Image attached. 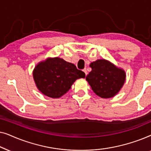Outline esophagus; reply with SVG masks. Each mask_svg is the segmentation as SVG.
Listing matches in <instances>:
<instances>
[{"instance_id":"1","label":"esophagus","mask_w":151,"mask_h":151,"mask_svg":"<svg viewBox=\"0 0 151 151\" xmlns=\"http://www.w3.org/2000/svg\"><path fill=\"white\" fill-rule=\"evenodd\" d=\"M83 71L84 72V73H85V75H86V76L87 75V70H86V68H84V69H83Z\"/></svg>"}]
</instances>
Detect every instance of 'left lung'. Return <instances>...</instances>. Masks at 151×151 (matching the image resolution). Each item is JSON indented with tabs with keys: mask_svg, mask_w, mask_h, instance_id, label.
Returning <instances> with one entry per match:
<instances>
[{
	"mask_svg": "<svg viewBox=\"0 0 151 151\" xmlns=\"http://www.w3.org/2000/svg\"><path fill=\"white\" fill-rule=\"evenodd\" d=\"M91 71L86 80L97 96L110 98L118 93L124 84L126 73L106 60L100 59L90 64Z\"/></svg>",
	"mask_w": 151,
	"mask_h": 151,
	"instance_id": "left-lung-1",
	"label": "left lung"
}]
</instances>
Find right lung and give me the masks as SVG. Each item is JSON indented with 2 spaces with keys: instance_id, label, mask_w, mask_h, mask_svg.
I'll list each match as a JSON object with an SVG mask.
<instances>
[{
  "instance_id": "1",
  "label": "right lung",
  "mask_w": 151,
  "mask_h": 151,
  "mask_svg": "<svg viewBox=\"0 0 151 151\" xmlns=\"http://www.w3.org/2000/svg\"><path fill=\"white\" fill-rule=\"evenodd\" d=\"M33 77L37 88L42 94L59 98L71 88L76 80L85 78V73L73 64L56 57L39 63L34 68Z\"/></svg>"
}]
</instances>
